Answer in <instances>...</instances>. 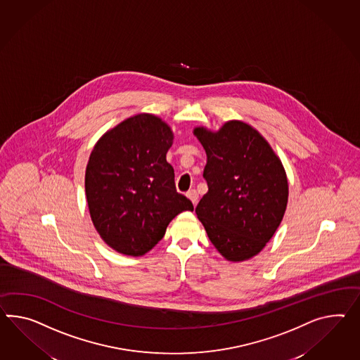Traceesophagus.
I'll return each mask as SVG.
<instances>
[{"mask_svg": "<svg viewBox=\"0 0 360 360\" xmlns=\"http://www.w3.org/2000/svg\"><path fill=\"white\" fill-rule=\"evenodd\" d=\"M186 195H188V198H189V200H191V201H192V203H193V205H195V203H197V201H198V193H197V192H195V191H191V192H188V194H186Z\"/></svg>", "mask_w": 360, "mask_h": 360, "instance_id": "1", "label": "esophagus"}]
</instances>
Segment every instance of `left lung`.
Segmentation results:
<instances>
[{
  "label": "left lung",
  "mask_w": 360,
  "mask_h": 360,
  "mask_svg": "<svg viewBox=\"0 0 360 360\" xmlns=\"http://www.w3.org/2000/svg\"><path fill=\"white\" fill-rule=\"evenodd\" d=\"M207 155L209 192L195 214L209 239L229 261L256 256L273 238L288 198L286 172L264 137L241 121L212 133L195 128Z\"/></svg>",
  "instance_id": "1"
}]
</instances>
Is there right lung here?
Here are the masks:
<instances>
[{
  "label": "right lung",
  "mask_w": 360,
  "mask_h": 360,
  "mask_svg": "<svg viewBox=\"0 0 360 360\" xmlns=\"http://www.w3.org/2000/svg\"><path fill=\"white\" fill-rule=\"evenodd\" d=\"M174 134L157 116L142 113L120 122L95 145L84 188L94 226L119 253L143 256L168 223L193 203L177 193L166 154Z\"/></svg>",
  "instance_id": "right-lung-1"
}]
</instances>
